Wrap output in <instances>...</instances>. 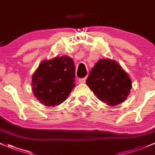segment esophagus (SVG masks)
<instances>
[{"label": "esophagus", "instance_id": "esophagus-1", "mask_svg": "<svg viewBox=\"0 0 155 155\" xmlns=\"http://www.w3.org/2000/svg\"><path fill=\"white\" fill-rule=\"evenodd\" d=\"M85 82H86V78H82V79H79V83H85Z\"/></svg>", "mask_w": 155, "mask_h": 155}]
</instances>
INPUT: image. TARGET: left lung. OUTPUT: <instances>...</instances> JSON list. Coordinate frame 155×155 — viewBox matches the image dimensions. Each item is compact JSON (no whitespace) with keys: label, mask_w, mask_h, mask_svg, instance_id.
<instances>
[{"label":"left lung","mask_w":155,"mask_h":155,"mask_svg":"<svg viewBox=\"0 0 155 155\" xmlns=\"http://www.w3.org/2000/svg\"><path fill=\"white\" fill-rule=\"evenodd\" d=\"M86 84L96 97L110 106L123 102L130 94L131 79L114 60H99L91 69Z\"/></svg>","instance_id":"8db88e82"}]
</instances>
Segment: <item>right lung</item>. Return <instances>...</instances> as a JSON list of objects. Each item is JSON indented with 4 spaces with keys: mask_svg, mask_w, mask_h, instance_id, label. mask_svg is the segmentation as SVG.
Segmentation results:
<instances>
[{
    "mask_svg": "<svg viewBox=\"0 0 155 155\" xmlns=\"http://www.w3.org/2000/svg\"><path fill=\"white\" fill-rule=\"evenodd\" d=\"M75 66L71 57L44 60L32 76L34 96L46 106L58 105L75 87Z\"/></svg>",
    "mask_w": 155,
    "mask_h": 155,
    "instance_id": "right-lung-1",
    "label": "right lung"
}]
</instances>
